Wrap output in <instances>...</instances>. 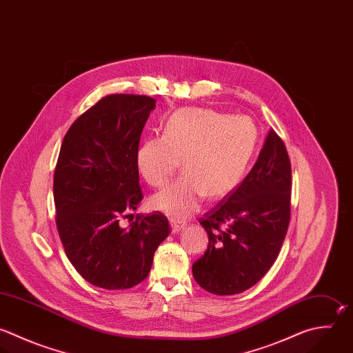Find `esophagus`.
<instances>
[{
    "mask_svg": "<svg viewBox=\"0 0 353 353\" xmlns=\"http://www.w3.org/2000/svg\"><path fill=\"white\" fill-rule=\"evenodd\" d=\"M170 225H171L172 233H178V232H181V230L185 229V223H183V222H179V221H175V219H171V221H170Z\"/></svg>",
    "mask_w": 353,
    "mask_h": 353,
    "instance_id": "1",
    "label": "esophagus"
}]
</instances>
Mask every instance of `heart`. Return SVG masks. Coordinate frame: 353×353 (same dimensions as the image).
Instances as JSON below:
<instances>
[{
  "label": "heart",
  "mask_w": 353,
  "mask_h": 353,
  "mask_svg": "<svg viewBox=\"0 0 353 353\" xmlns=\"http://www.w3.org/2000/svg\"><path fill=\"white\" fill-rule=\"evenodd\" d=\"M258 128L247 116L185 108L165 123L163 137L145 139L137 165L153 188L163 186L182 160L183 174L150 200L172 218L194 214L205 196L221 199L241 182L258 143Z\"/></svg>",
  "instance_id": "1"
}]
</instances>
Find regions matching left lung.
<instances>
[{"mask_svg":"<svg viewBox=\"0 0 353 353\" xmlns=\"http://www.w3.org/2000/svg\"><path fill=\"white\" fill-rule=\"evenodd\" d=\"M291 165L283 141L270 130L251 171L199 222L208 234L204 255L192 266L211 294H239L274 263L290 222Z\"/></svg>","mask_w":353,"mask_h":353,"instance_id":"8db88e82","label":"left lung"}]
</instances>
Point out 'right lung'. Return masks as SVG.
<instances>
[{"label": "right lung", "instance_id": "1", "mask_svg": "<svg viewBox=\"0 0 353 353\" xmlns=\"http://www.w3.org/2000/svg\"><path fill=\"white\" fill-rule=\"evenodd\" d=\"M156 108L145 95L102 98L65 135L54 176L57 226L66 255L91 284L131 288L150 272L170 226L161 212L120 221L142 200L137 150Z\"/></svg>", "mask_w": 353, "mask_h": 353}]
</instances>
